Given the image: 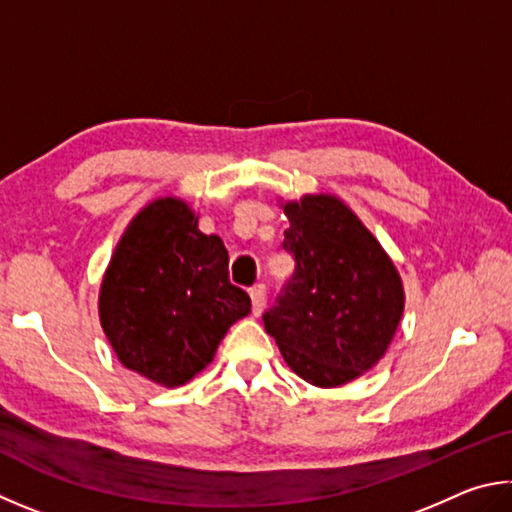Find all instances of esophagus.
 <instances>
[{
  "label": "esophagus",
  "instance_id": "obj_1",
  "mask_svg": "<svg viewBox=\"0 0 512 512\" xmlns=\"http://www.w3.org/2000/svg\"><path fill=\"white\" fill-rule=\"evenodd\" d=\"M251 312H254V315L258 317L261 315V312L265 310V303H267V288H265V283H258V285H254V288H251Z\"/></svg>",
  "mask_w": 512,
  "mask_h": 512
}]
</instances>
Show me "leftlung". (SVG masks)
<instances>
[{"mask_svg":"<svg viewBox=\"0 0 512 512\" xmlns=\"http://www.w3.org/2000/svg\"><path fill=\"white\" fill-rule=\"evenodd\" d=\"M292 279L263 315L290 369L339 387L378 364L400 324L405 294L396 267L357 215L330 195L283 206Z\"/></svg>","mask_w":512,"mask_h":512,"instance_id":"8db88e82","label":"left lung"}]
</instances>
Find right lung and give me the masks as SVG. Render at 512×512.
<instances>
[{
  "mask_svg": "<svg viewBox=\"0 0 512 512\" xmlns=\"http://www.w3.org/2000/svg\"><path fill=\"white\" fill-rule=\"evenodd\" d=\"M101 324L123 366L177 387L213 360L233 321L249 315V294L229 281V251L204 236L182 200L148 204L107 267Z\"/></svg>",
  "mask_w": 512,
  "mask_h": 512,
  "instance_id": "add662e5",
  "label": "right lung"
}]
</instances>
